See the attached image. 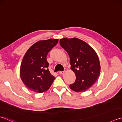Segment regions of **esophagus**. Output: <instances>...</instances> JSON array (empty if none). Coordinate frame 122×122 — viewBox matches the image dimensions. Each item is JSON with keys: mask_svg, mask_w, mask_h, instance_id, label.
Segmentation results:
<instances>
[{"mask_svg": "<svg viewBox=\"0 0 122 122\" xmlns=\"http://www.w3.org/2000/svg\"><path fill=\"white\" fill-rule=\"evenodd\" d=\"M59 74H61V75H63V74H65V71H60Z\"/></svg>", "mask_w": 122, "mask_h": 122, "instance_id": "34e87169", "label": "esophagus"}]
</instances>
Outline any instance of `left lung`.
<instances>
[{
  "label": "left lung",
  "instance_id": "obj_1",
  "mask_svg": "<svg viewBox=\"0 0 122 122\" xmlns=\"http://www.w3.org/2000/svg\"><path fill=\"white\" fill-rule=\"evenodd\" d=\"M60 44L70 57L71 69L76 75L75 83L69 86L76 92L88 90L96 83L100 74L98 55L86 42L77 38H62Z\"/></svg>",
  "mask_w": 122,
  "mask_h": 122
}]
</instances>
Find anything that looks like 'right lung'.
Wrapping results in <instances>:
<instances>
[{
	"label": "right lung",
	"mask_w": 122,
	"mask_h": 122,
	"mask_svg": "<svg viewBox=\"0 0 122 122\" xmlns=\"http://www.w3.org/2000/svg\"><path fill=\"white\" fill-rule=\"evenodd\" d=\"M58 41V39L39 41L33 44L24 54L20 73L21 80L28 89L41 93L51 87L55 77L48 70L46 57Z\"/></svg>",
	"instance_id": "obj_1"
}]
</instances>
